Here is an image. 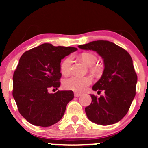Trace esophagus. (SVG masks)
Segmentation results:
<instances>
[{
	"instance_id": "34e87169",
	"label": "esophagus",
	"mask_w": 148,
	"mask_h": 148,
	"mask_svg": "<svg viewBox=\"0 0 148 148\" xmlns=\"http://www.w3.org/2000/svg\"><path fill=\"white\" fill-rule=\"evenodd\" d=\"M75 97H79V96H81V93H78V92H75Z\"/></svg>"
}]
</instances>
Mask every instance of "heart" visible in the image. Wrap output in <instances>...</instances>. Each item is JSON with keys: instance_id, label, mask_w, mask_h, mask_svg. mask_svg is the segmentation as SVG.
Returning <instances> with one entry per match:
<instances>
[{"instance_id": "heart-1", "label": "heart", "mask_w": 148, "mask_h": 148, "mask_svg": "<svg viewBox=\"0 0 148 148\" xmlns=\"http://www.w3.org/2000/svg\"><path fill=\"white\" fill-rule=\"evenodd\" d=\"M81 59L89 66H93L97 62V57L91 53H83L81 56ZM71 56H68L63 60L60 66L61 73L63 75H67L70 74L71 70ZM91 83H92V78L89 76H71L64 81L63 85L66 90H72L74 92H83Z\"/></svg>"}]
</instances>
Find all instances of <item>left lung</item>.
<instances>
[{"label": "left lung", "mask_w": 148, "mask_h": 148, "mask_svg": "<svg viewBox=\"0 0 148 148\" xmlns=\"http://www.w3.org/2000/svg\"><path fill=\"white\" fill-rule=\"evenodd\" d=\"M78 47L95 51L104 60L103 74L92 90H104V94L99 98L90 95L92 102L85 108L87 118L101 125L118 122L127 113L136 95L137 75L131 56L108 40H95Z\"/></svg>", "instance_id": "obj_1"}]
</instances>
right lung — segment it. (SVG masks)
<instances>
[{
	"mask_svg": "<svg viewBox=\"0 0 148 148\" xmlns=\"http://www.w3.org/2000/svg\"><path fill=\"white\" fill-rule=\"evenodd\" d=\"M77 49L43 44L21 56L13 74L12 95L19 113L30 124L49 127L63 117L73 92L48 91L60 87L61 59Z\"/></svg>",
	"mask_w": 148,
	"mask_h": 148,
	"instance_id": "1",
	"label": "right lung"
}]
</instances>
